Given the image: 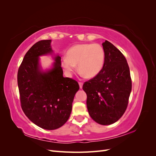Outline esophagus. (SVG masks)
I'll use <instances>...</instances> for the list:
<instances>
[{
  "instance_id": "obj_1",
  "label": "esophagus",
  "mask_w": 156,
  "mask_h": 156,
  "mask_svg": "<svg viewBox=\"0 0 156 156\" xmlns=\"http://www.w3.org/2000/svg\"><path fill=\"white\" fill-rule=\"evenodd\" d=\"M79 87H80V88H83V83H82V82H79Z\"/></svg>"
}]
</instances>
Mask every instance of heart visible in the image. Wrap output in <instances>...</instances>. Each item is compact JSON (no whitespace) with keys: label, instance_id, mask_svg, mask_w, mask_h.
<instances>
[{"label":"heart","instance_id":"1","mask_svg":"<svg viewBox=\"0 0 156 156\" xmlns=\"http://www.w3.org/2000/svg\"><path fill=\"white\" fill-rule=\"evenodd\" d=\"M105 51L98 44H81L68 49L66 57L61 60V66L68 76L72 75L78 64L81 75L94 77L101 72L105 62Z\"/></svg>","mask_w":156,"mask_h":156}]
</instances>
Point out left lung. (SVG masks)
Returning <instances> with one entry per match:
<instances>
[{"label": "left lung", "mask_w": 156, "mask_h": 156, "mask_svg": "<svg viewBox=\"0 0 156 156\" xmlns=\"http://www.w3.org/2000/svg\"><path fill=\"white\" fill-rule=\"evenodd\" d=\"M105 62L101 72L84 83L90 116L97 123L110 125L125 112L131 91L128 64L124 55L111 42L102 44Z\"/></svg>", "instance_id": "1"}]
</instances>
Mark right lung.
Instances as JSON below:
<instances>
[{"label": "right lung", "mask_w": 156, "mask_h": 156, "mask_svg": "<svg viewBox=\"0 0 156 156\" xmlns=\"http://www.w3.org/2000/svg\"><path fill=\"white\" fill-rule=\"evenodd\" d=\"M51 40H41L27 51L17 72L21 108L31 122L53 130L66 122L72 109L78 83L63 77L61 57L56 56L53 68L44 72L39 56L51 55Z\"/></svg>", "instance_id": "right-lung-1"}]
</instances>
